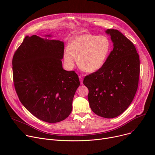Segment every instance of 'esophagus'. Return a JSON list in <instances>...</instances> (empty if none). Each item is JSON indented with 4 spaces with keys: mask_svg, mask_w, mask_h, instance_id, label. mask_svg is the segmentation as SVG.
I'll list each match as a JSON object with an SVG mask.
<instances>
[{
    "mask_svg": "<svg viewBox=\"0 0 155 155\" xmlns=\"http://www.w3.org/2000/svg\"><path fill=\"white\" fill-rule=\"evenodd\" d=\"M79 79L80 80V84H83V78L81 77V76H79Z\"/></svg>",
    "mask_w": 155,
    "mask_h": 155,
    "instance_id": "1",
    "label": "esophagus"
}]
</instances>
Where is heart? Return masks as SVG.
I'll return each instance as SVG.
<instances>
[{
	"instance_id": "1",
	"label": "heart",
	"mask_w": 155,
	"mask_h": 155,
	"mask_svg": "<svg viewBox=\"0 0 155 155\" xmlns=\"http://www.w3.org/2000/svg\"><path fill=\"white\" fill-rule=\"evenodd\" d=\"M111 50V42L105 36L84 34L73 38L63 52L65 66L72 69L75 64L84 71L94 73L106 61Z\"/></svg>"
}]
</instances>
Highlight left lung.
Instances as JSON below:
<instances>
[{
	"mask_svg": "<svg viewBox=\"0 0 155 155\" xmlns=\"http://www.w3.org/2000/svg\"><path fill=\"white\" fill-rule=\"evenodd\" d=\"M113 50L104 66L87 75L84 84L88 88L92 110L101 117L114 118L132 102L138 86L140 58L133 43L116 29H107Z\"/></svg>",
	"mask_w": 155,
	"mask_h": 155,
	"instance_id": "left-lung-1",
	"label": "left lung"
}]
</instances>
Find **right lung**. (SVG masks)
I'll return each mask as SVG.
<instances>
[{
  "instance_id": "1",
  "label": "right lung",
  "mask_w": 155,
  "mask_h": 155,
  "mask_svg": "<svg viewBox=\"0 0 155 155\" xmlns=\"http://www.w3.org/2000/svg\"><path fill=\"white\" fill-rule=\"evenodd\" d=\"M51 36H26L13 56L12 71L22 104L39 119L56 123L70 114L80 81L63 68L64 42Z\"/></svg>"
}]
</instances>
